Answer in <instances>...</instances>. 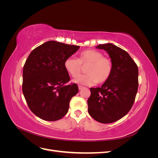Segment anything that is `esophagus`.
<instances>
[{
    "label": "esophagus",
    "instance_id": "obj_1",
    "mask_svg": "<svg viewBox=\"0 0 158 158\" xmlns=\"http://www.w3.org/2000/svg\"><path fill=\"white\" fill-rule=\"evenodd\" d=\"M84 88V86H82V85H78V89L80 90Z\"/></svg>",
    "mask_w": 158,
    "mask_h": 158
}]
</instances>
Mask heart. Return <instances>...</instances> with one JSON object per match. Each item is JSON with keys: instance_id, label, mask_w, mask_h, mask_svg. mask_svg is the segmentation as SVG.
<instances>
[{"instance_id": "heart-1", "label": "heart", "mask_w": 158, "mask_h": 158, "mask_svg": "<svg viewBox=\"0 0 158 158\" xmlns=\"http://www.w3.org/2000/svg\"><path fill=\"white\" fill-rule=\"evenodd\" d=\"M82 65L87 66L85 69L87 74L78 76ZM64 66L72 76H77L73 80L75 83L85 85L106 82L111 76L113 69L111 59L103 56L102 52L92 49L82 51L78 59L69 57L64 60Z\"/></svg>"}]
</instances>
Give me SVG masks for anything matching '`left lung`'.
Returning <instances> with one entry per match:
<instances>
[{
    "instance_id": "8db88e82",
    "label": "left lung",
    "mask_w": 158,
    "mask_h": 158,
    "mask_svg": "<svg viewBox=\"0 0 158 158\" xmlns=\"http://www.w3.org/2000/svg\"><path fill=\"white\" fill-rule=\"evenodd\" d=\"M107 51L113 62L112 74L101 88H91L88 113L95 121L111 123L125 116L135 102L138 87V69L125 50L112 44L96 47Z\"/></svg>"
}]
</instances>
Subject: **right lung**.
I'll list each match as a JSON object with an SVG mask.
<instances>
[{"label":"right lung","instance_id":"obj_1","mask_svg":"<svg viewBox=\"0 0 158 158\" xmlns=\"http://www.w3.org/2000/svg\"><path fill=\"white\" fill-rule=\"evenodd\" d=\"M79 48L49 41L27 57L23 68L22 92L31 111L43 120L63 118L69 111L71 98L78 92L77 84H67L70 76L64 63Z\"/></svg>","mask_w":158,"mask_h":158}]
</instances>
